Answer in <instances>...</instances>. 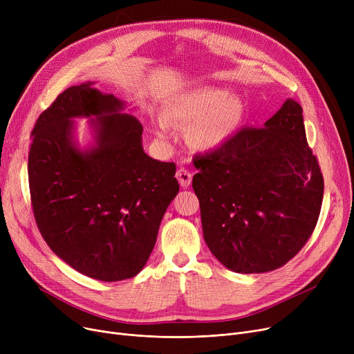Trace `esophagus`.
I'll return each mask as SVG.
<instances>
[{
  "instance_id": "34e87169",
  "label": "esophagus",
  "mask_w": 354,
  "mask_h": 354,
  "mask_svg": "<svg viewBox=\"0 0 354 354\" xmlns=\"http://www.w3.org/2000/svg\"><path fill=\"white\" fill-rule=\"evenodd\" d=\"M176 178H178L182 188H188L192 182V172L185 169V167H180V169H178V172H176Z\"/></svg>"
}]
</instances>
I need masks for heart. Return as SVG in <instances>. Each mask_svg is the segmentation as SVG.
I'll list each match as a JSON object with an SVG mask.
<instances>
[{"label":"heart","instance_id":"obj_1","mask_svg":"<svg viewBox=\"0 0 354 354\" xmlns=\"http://www.w3.org/2000/svg\"><path fill=\"white\" fill-rule=\"evenodd\" d=\"M167 120L156 119V136H171V123L188 126L187 140L196 151H212L227 143L245 118V104L238 96L218 87L185 93L167 109Z\"/></svg>","mask_w":354,"mask_h":354}]
</instances>
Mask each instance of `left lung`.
Returning a JSON list of instances; mask_svg holds the SVG:
<instances>
[{"label": "left lung", "instance_id": "8db88e82", "mask_svg": "<svg viewBox=\"0 0 354 354\" xmlns=\"http://www.w3.org/2000/svg\"><path fill=\"white\" fill-rule=\"evenodd\" d=\"M194 165L203 238L222 266L267 272L306 245L319 221L324 180L295 100L287 99L264 127H241Z\"/></svg>", "mask_w": 354, "mask_h": 354}]
</instances>
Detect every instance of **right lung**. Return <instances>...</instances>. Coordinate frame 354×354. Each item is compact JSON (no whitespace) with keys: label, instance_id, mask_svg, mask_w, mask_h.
I'll return each instance as SVG.
<instances>
[{"label":"right lung","instance_id":"add662e5","mask_svg":"<svg viewBox=\"0 0 354 354\" xmlns=\"http://www.w3.org/2000/svg\"><path fill=\"white\" fill-rule=\"evenodd\" d=\"M93 83L66 88L39 116L28 153L34 218L51 251L99 281L135 277L179 191L174 162L143 152L142 123ZM96 115L97 146L82 153L74 117Z\"/></svg>","mask_w":354,"mask_h":354}]
</instances>
